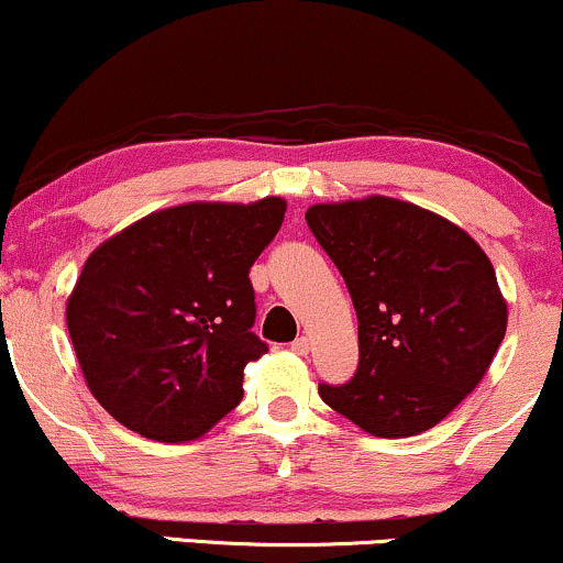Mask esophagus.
<instances>
[{
    "label": "esophagus",
    "instance_id": "34e87169",
    "mask_svg": "<svg viewBox=\"0 0 563 563\" xmlns=\"http://www.w3.org/2000/svg\"><path fill=\"white\" fill-rule=\"evenodd\" d=\"M309 346H312V344H309L307 335H299V339H296L294 344H290V349H294L296 354H307V352H309Z\"/></svg>",
    "mask_w": 563,
    "mask_h": 563
}]
</instances>
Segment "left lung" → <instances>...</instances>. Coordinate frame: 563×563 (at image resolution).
Here are the masks:
<instances>
[{"label":"left lung","instance_id":"obj_1","mask_svg":"<svg viewBox=\"0 0 563 563\" xmlns=\"http://www.w3.org/2000/svg\"><path fill=\"white\" fill-rule=\"evenodd\" d=\"M307 224L344 277L360 365L322 402L367 434H421L476 389L508 309L479 243L421 206L384 196L318 203Z\"/></svg>","mask_w":563,"mask_h":563}]
</instances>
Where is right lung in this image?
<instances>
[{"instance_id": "right-lung-1", "label": "right lung", "mask_w": 563, "mask_h": 563, "mask_svg": "<svg viewBox=\"0 0 563 563\" xmlns=\"http://www.w3.org/2000/svg\"><path fill=\"white\" fill-rule=\"evenodd\" d=\"M286 200L187 203L156 211L92 251L66 307L97 402L158 442L209 431L243 399V367L267 344L251 267Z\"/></svg>"}]
</instances>
